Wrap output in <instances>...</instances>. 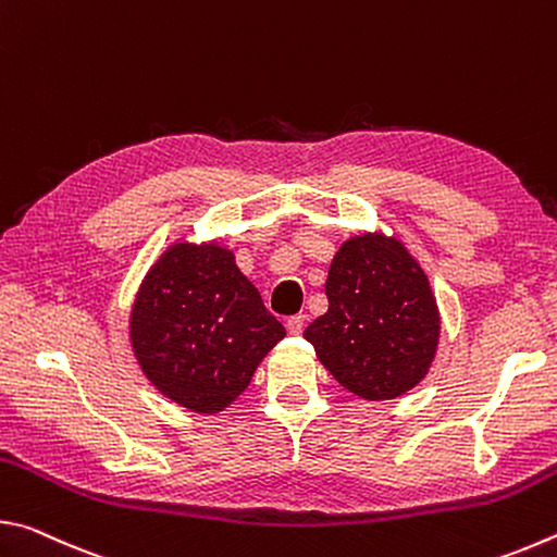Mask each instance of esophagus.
I'll use <instances>...</instances> for the list:
<instances>
[{"label": "esophagus", "instance_id": "obj_1", "mask_svg": "<svg viewBox=\"0 0 557 557\" xmlns=\"http://www.w3.org/2000/svg\"><path fill=\"white\" fill-rule=\"evenodd\" d=\"M305 322H307V317L305 314H297V317H289L287 322H285V326H287V332L292 336H299L301 329H305Z\"/></svg>", "mask_w": 557, "mask_h": 557}]
</instances>
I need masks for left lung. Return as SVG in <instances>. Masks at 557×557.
I'll return each instance as SVG.
<instances>
[{
	"instance_id": "left-lung-1",
	"label": "left lung",
	"mask_w": 557,
	"mask_h": 557,
	"mask_svg": "<svg viewBox=\"0 0 557 557\" xmlns=\"http://www.w3.org/2000/svg\"><path fill=\"white\" fill-rule=\"evenodd\" d=\"M326 314L307 326L324 369L366 400H393L425 379L440 309L420 262L395 235L361 233L329 265Z\"/></svg>"
}]
</instances>
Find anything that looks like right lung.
Here are the masks:
<instances>
[{
  "instance_id": "add662e5",
  "label": "right lung",
  "mask_w": 557,
  "mask_h": 557,
  "mask_svg": "<svg viewBox=\"0 0 557 557\" xmlns=\"http://www.w3.org/2000/svg\"><path fill=\"white\" fill-rule=\"evenodd\" d=\"M282 338L285 326L215 240L169 245L129 312V344L147 381L201 414L228 408Z\"/></svg>"
}]
</instances>
